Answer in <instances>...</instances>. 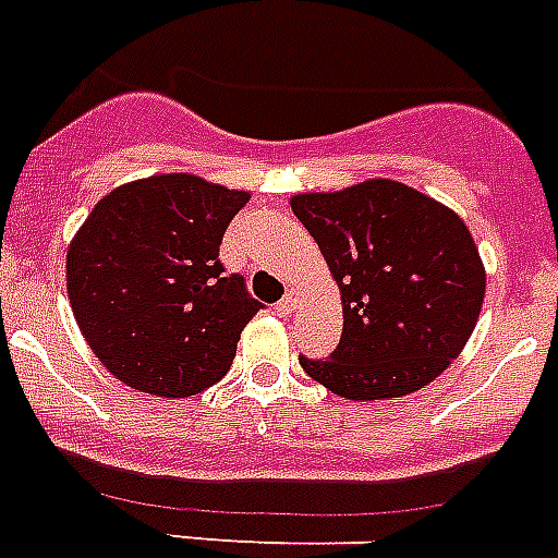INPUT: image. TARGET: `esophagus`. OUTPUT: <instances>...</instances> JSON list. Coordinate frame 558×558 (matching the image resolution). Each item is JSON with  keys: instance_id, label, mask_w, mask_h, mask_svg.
Returning a JSON list of instances; mask_svg holds the SVG:
<instances>
[{"instance_id": "34e87169", "label": "esophagus", "mask_w": 558, "mask_h": 558, "mask_svg": "<svg viewBox=\"0 0 558 558\" xmlns=\"http://www.w3.org/2000/svg\"><path fill=\"white\" fill-rule=\"evenodd\" d=\"M298 312V292H287V298L278 303V315L280 317H292Z\"/></svg>"}]
</instances>
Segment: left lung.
I'll list each match as a JSON object with an SVG mask.
<instances>
[{
  "instance_id": "obj_1",
  "label": "left lung",
  "mask_w": 558,
  "mask_h": 558,
  "mask_svg": "<svg viewBox=\"0 0 558 558\" xmlns=\"http://www.w3.org/2000/svg\"><path fill=\"white\" fill-rule=\"evenodd\" d=\"M343 303L329 360L303 372L345 400L414 395L460 357L485 301V266L460 215L391 178L294 195Z\"/></svg>"
}]
</instances>
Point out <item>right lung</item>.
Masks as SVG:
<instances>
[{"label": "right lung", "mask_w": 558, "mask_h": 558, "mask_svg": "<svg viewBox=\"0 0 558 558\" xmlns=\"http://www.w3.org/2000/svg\"><path fill=\"white\" fill-rule=\"evenodd\" d=\"M250 192L163 172L116 186L70 241L68 298L101 366L135 391L192 397L235 360L260 303L218 260Z\"/></svg>", "instance_id": "obj_1"}]
</instances>
